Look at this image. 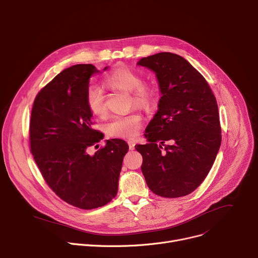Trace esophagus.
<instances>
[{
    "label": "esophagus",
    "instance_id": "obj_1",
    "mask_svg": "<svg viewBox=\"0 0 258 258\" xmlns=\"http://www.w3.org/2000/svg\"><path fill=\"white\" fill-rule=\"evenodd\" d=\"M127 144H128L130 150H134V149H135V145H136V143L133 141V140H128V141H127Z\"/></svg>",
    "mask_w": 258,
    "mask_h": 258
}]
</instances>
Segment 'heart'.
<instances>
[{
  "label": "heart",
  "mask_w": 258,
  "mask_h": 258,
  "mask_svg": "<svg viewBox=\"0 0 258 258\" xmlns=\"http://www.w3.org/2000/svg\"><path fill=\"white\" fill-rule=\"evenodd\" d=\"M104 85L112 90L130 92L131 105L140 109H149L155 102V90L152 86L143 83L139 73L126 67L115 69L104 78ZM86 104L89 111L97 117L103 118L107 114L104 91L90 86L86 91ZM141 128V116L138 114L115 116L105 125L109 137L132 139Z\"/></svg>",
  "instance_id": "1"
}]
</instances>
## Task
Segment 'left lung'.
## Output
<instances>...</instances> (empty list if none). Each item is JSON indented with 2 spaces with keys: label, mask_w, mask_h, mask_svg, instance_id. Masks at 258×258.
<instances>
[{
  "label": "left lung",
  "mask_w": 258,
  "mask_h": 258,
  "mask_svg": "<svg viewBox=\"0 0 258 258\" xmlns=\"http://www.w3.org/2000/svg\"><path fill=\"white\" fill-rule=\"evenodd\" d=\"M138 66L155 73L161 95L144 134L148 143L136 146L143 156L142 173L153 194L187 196L205 180L221 144L216 99L202 74L178 54L159 52Z\"/></svg>",
  "instance_id": "obj_1"
}]
</instances>
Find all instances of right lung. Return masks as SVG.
I'll return each instance as SVG.
<instances>
[{
    "label": "right lung",
    "instance_id": "add662e5",
    "mask_svg": "<svg viewBox=\"0 0 258 258\" xmlns=\"http://www.w3.org/2000/svg\"><path fill=\"white\" fill-rule=\"evenodd\" d=\"M97 73L101 72L90 63L64 69L39 91L30 121L31 152L44 180L62 201L84 210L105 206L116 197L128 150L123 140L111 139L88 154L103 138L92 128L86 104L89 79Z\"/></svg>",
    "mask_w": 258,
    "mask_h": 258
}]
</instances>
